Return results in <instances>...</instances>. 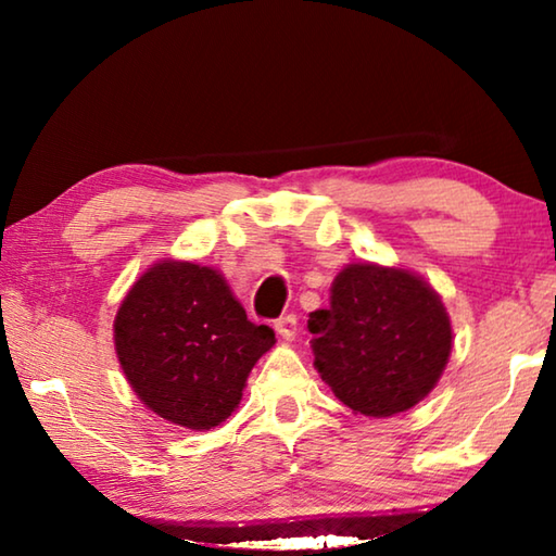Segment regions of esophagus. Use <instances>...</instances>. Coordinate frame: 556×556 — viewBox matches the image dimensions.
Wrapping results in <instances>:
<instances>
[{
	"label": "esophagus",
	"mask_w": 556,
	"mask_h": 556,
	"mask_svg": "<svg viewBox=\"0 0 556 556\" xmlns=\"http://www.w3.org/2000/svg\"><path fill=\"white\" fill-rule=\"evenodd\" d=\"M275 331L279 333V338L281 341H294V336H296V316L294 314H287V316H281L279 321L275 324Z\"/></svg>",
	"instance_id": "1"
}]
</instances>
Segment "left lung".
I'll return each mask as SVG.
<instances>
[{
	"instance_id": "obj_1",
	"label": "left lung",
	"mask_w": 556,
	"mask_h": 556,
	"mask_svg": "<svg viewBox=\"0 0 556 556\" xmlns=\"http://www.w3.org/2000/svg\"><path fill=\"white\" fill-rule=\"evenodd\" d=\"M314 368L345 407L394 417L437 388L454 331L439 291L417 271L353 262L328 308L308 316Z\"/></svg>"
}]
</instances>
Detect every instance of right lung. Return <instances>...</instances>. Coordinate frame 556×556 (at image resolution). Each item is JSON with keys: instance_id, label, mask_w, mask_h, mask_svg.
<instances>
[{"instance_id": "1", "label": "right lung", "mask_w": 556, "mask_h": 556, "mask_svg": "<svg viewBox=\"0 0 556 556\" xmlns=\"http://www.w3.org/2000/svg\"><path fill=\"white\" fill-rule=\"evenodd\" d=\"M115 353L131 392L176 427L208 431L238 409L248 375L277 343L218 269L164 257L122 299Z\"/></svg>"}]
</instances>
